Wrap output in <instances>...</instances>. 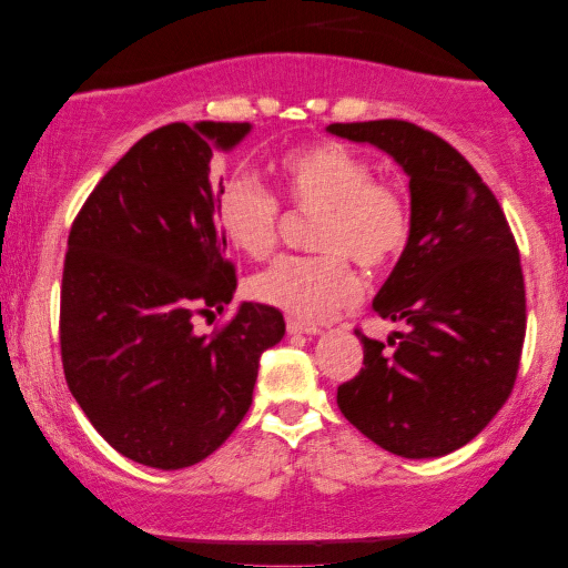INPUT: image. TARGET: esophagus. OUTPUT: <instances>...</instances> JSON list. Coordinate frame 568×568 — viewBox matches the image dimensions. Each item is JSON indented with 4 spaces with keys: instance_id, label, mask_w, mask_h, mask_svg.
Segmentation results:
<instances>
[{
    "instance_id": "esophagus-1",
    "label": "esophagus",
    "mask_w": 568,
    "mask_h": 568,
    "mask_svg": "<svg viewBox=\"0 0 568 568\" xmlns=\"http://www.w3.org/2000/svg\"><path fill=\"white\" fill-rule=\"evenodd\" d=\"M286 331H290V333H307V336H315V333H321V325L297 321V317H286Z\"/></svg>"
}]
</instances>
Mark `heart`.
Segmentation results:
<instances>
[{
  "label": "heart",
  "mask_w": 568,
  "mask_h": 568,
  "mask_svg": "<svg viewBox=\"0 0 568 568\" xmlns=\"http://www.w3.org/2000/svg\"><path fill=\"white\" fill-rule=\"evenodd\" d=\"M286 199L300 212H317V255H284L253 278V294L297 321H325L359 300L364 268L379 271L406 251L410 206L398 185L372 178L362 154L338 142H321L284 154L278 162ZM222 232L237 251L266 258L276 247L282 204L255 178L237 175L216 196Z\"/></svg>",
  "instance_id": "heart-1"
}]
</instances>
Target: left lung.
<instances>
[{"instance_id":"1","label":"left lung","mask_w":568,"mask_h":568,"mask_svg":"<svg viewBox=\"0 0 568 568\" xmlns=\"http://www.w3.org/2000/svg\"><path fill=\"white\" fill-rule=\"evenodd\" d=\"M369 142L410 178V240L375 313L406 331L367 338L338 408L387 453L422 460L468 445L515 387L525 344V278L507 216L468 160L408 121L331 123Z\"/></svg>"}]
</instances>
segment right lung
Wrapping results in <instances>:
<instances>
[{
  "label": "right lung",
  "instance_id": "right-lung-1",
  "mask_svg": "<svg viewBox=\"0 0 568 568\" xmlns=\"http://www.w3.org/2000/svg\"><path fill=\"white\" fill-rule=\"evenodd\" d=\"M251 123H168L103 175L69 232L61 364L74 400L113 449L160 470L224 445L253 403L258 362L284 336L276 307L243 302L216 214L212 160Z\"/></svg>",
  "mask_w": 568,
  "mask_h": 568
}]
</instances>
